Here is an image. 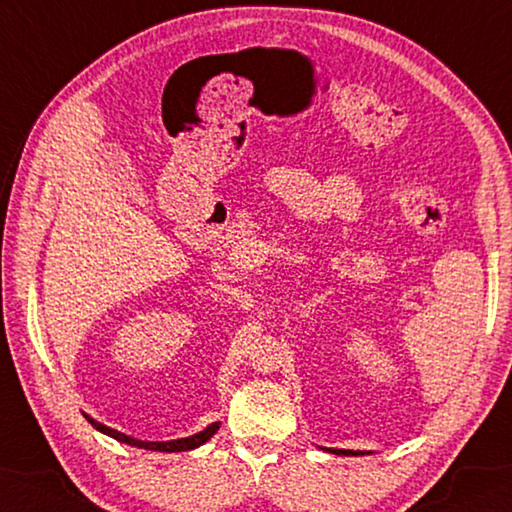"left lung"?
Returning <instances> with one entry per match:
<instances>
[{"mask_svg": "<svg viewBox=\"0 0 512 512\" xmlns=\"http://www.w3.org/2000/svg\"><path fill=\"white\" fill-rule=\"evenodd\" d=\"M333 455H344V457H357V455H370V450H346V448H324Z\"/></svg>", "mask_w": 512, "mask_h": 512, "instance_id": "1", "label": "left lung"}]
</instances>
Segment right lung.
<instances>
[{
    "label": "right lung",
    "mask_w": 512,
    "mask_h": 512,
    "mask_svg": "<svg viewBox=\"0 0 512 512\" xmlns=\"http://www.w3.org/2000/svg\"><path fill=\"white\" fill-rule=\"evenodd\" d=\"M84 417L88 419L90 424H93V428H97L99 433H104L108 437L117 439V442L122 444H128V446H135V448H146V450H159V453H184V450H193V448H199L202 444H206L210 437H213L217 430H219V422H213L210 426H206L204 430H199V433L190 435V437H182V439H170V442H144V439H137V437H130L126 433H119V430L110 428V426H104L95 422L93 417L86 415Z\"/></svg>",
    "instance_id": "add662e5"
}]
</instances>
